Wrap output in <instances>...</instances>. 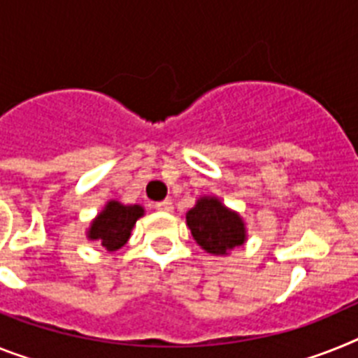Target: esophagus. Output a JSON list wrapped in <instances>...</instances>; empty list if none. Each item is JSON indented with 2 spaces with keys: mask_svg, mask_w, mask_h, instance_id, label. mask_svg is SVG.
I'll list each match as a JSON object with an SVG mask.
<instances>
[{
  "mask_svg": "<svg viewBox=\"0 0 358 358\" xmlns=\"http://www.w3.org/2000/svg\"><path fill=\"white\" fill-rule=\"evenodd\" d=\"M155 207L158 209V211H173V202L171 200H164V202H158L155 203Z\"/></svg>",
  "mask_w": 358,
  "mask_h": 358,
  "instance_id": "1",
  "label": "esophagus"
}]
</instances>
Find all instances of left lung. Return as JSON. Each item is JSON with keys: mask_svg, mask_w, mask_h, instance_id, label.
Returning a JSON list of instances; mask_svg holds the SVG:
<instances>
[{"mask_svg": "<svg viewBox=\"0 0 358 358\" xmlns=\"http://www.w3.org/2000/svg\"><path fill=\"white\" fill-rule=\"evenodd\" d=\"M187 225L198 245L207 253L225 255L229 249L244 244V222L216 198H202L187 213Z\"/></svg>", "mask_w": 358, "mask_h": 358, "instance_id": "8db88e82", "label": "left lung"}]
</instances>
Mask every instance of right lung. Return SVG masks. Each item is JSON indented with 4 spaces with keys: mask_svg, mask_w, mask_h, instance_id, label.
<instances>
[{
    "mask_svg": "<svg viewBox=\"0 0 358 358\" xmlns=\"http://www.w3.org/2000/svg\"><path fill=\"white\" fill-rule=\"evenodd\" d=\"M143 215L140 206H122L109 202L91 225L89 238L98 240L107 251H116L127 242L136 220Z\"/></svg>",
    "mask_w": 358,
    "mask_h": 358,
    "instance_id": "right-lung-1",
    "label": "right lung"
}]
</instances>
